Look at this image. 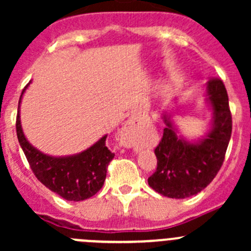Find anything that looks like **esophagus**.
I'll return each instance as SVG.
<instances>
[{
    "instance_id": "obj_1",
    "label": "esophagus",
    "mask_w": 251,
    "mask_h": 251,
    "mask_svg": "<svg viewBox=\"0 0 251 251\" xmlns=\"http://www.w3.org/2000/svg\"><path fill=\"white\" fill-rule=\"evenodd\" d=\"M121 141L126 146L136 147L137 144V126L133 123H127L121 130Z\"/></svg>"
}]
</instances>
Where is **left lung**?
Instances as JSON below:
<instances>
[{
    "label": "left lung",
    "instance_id": "8db88e82",
    "mask_svg": "<svg viewBox=\"0 0 251 251\" xmlns=\"http://www.w3.org/2000/svg\"><path fill=\"white\" fill-rule=\"evenodd\" d=\"M206 102L212 110L210 130L189 142L178 135L170 114H164L166 127L155 148L158 166L148 184L161 196L184 199L201 192L221 169L232 133L228 95L220 78L206 82Z\"/></svg>",
    "mask_w": 251,
    "mask_h": 251
}]
</instances>
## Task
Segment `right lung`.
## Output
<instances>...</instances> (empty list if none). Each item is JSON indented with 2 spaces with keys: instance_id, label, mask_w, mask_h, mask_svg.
<instances>
[{
  "instance_id": "1",
  "label": "right lung",
  "mask_w": 251,
  "mask_h": 251,
  "mask_svg": "<svg viewBox=\"0 0 251 251\" xmlns=\"http://www.w3.org/2000/svg\"><path fill=\"white\" fill-rule=\"evenodd\" d=\"M29 83L20 95L19 107ZM19 107L16 124L18 141L37 179L65 201H81L95 196L104 184L107 168L115 155L105 144L107 135L90 148L74 155H47L25 138L20 124Z\"/></svg>"
}]
</instances>
